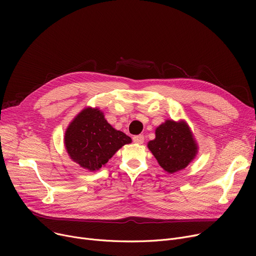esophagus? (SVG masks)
Here are the masks:
<instances>
[{"mask_svg":"<svg viewBox=\"0 0 256 256\" xmlns=\"http://www.w3.org/2000/svg\"><path fill=\"white\" fill-rule=\"evenodd\" d=\"M132 141L137 143V144H143L144 142V136L143 135H138V136H134Z\"/></svg>","mask_w":256,"mask_h":256,"instance_id":"34e87169","label":"esophagus"}]
</instances>
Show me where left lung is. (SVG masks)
<instances>
[{
	"label": "left lung",
	"instance_id": "8db88e82",
	"mask_svg": "<svg viewBox=\"0 0 256 256\" xmlns=\"http://www.w3.org/2000/svg\"><path fill=\"white\" fill-rule=\"evenodd\" d=\"M147 147L158 163L168 173L184 169L198 154V144L184 120H165L156 128V138Z\"/></svg>",
	"mask_w": 256,
	"mask_h": 256
}]
</instances>
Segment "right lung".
Returning <instances> with one entry per match:
<instances>
[{"mask_svg":"<svg viewBox=\"0 0 256 256\" xmlns=\"http://www.w3.org/2000/svg\"><path fill=\"white\" fill-rule=\"evenodd\" d=\"M132 139L115 130L98 108L87 106L67 126L64 135L65 150L80 167L96 171L104 166L118 150Z\"/></svg>","mask_w":256,"mask_h":256,"instance_id":"right-lung-1","label":"right lung"}]
</instances>
